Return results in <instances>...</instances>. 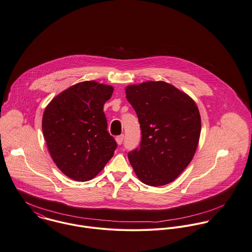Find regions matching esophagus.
I'll return each mask as SVG.
<instances>
[{
  "mask_svg": "<svg viewBox=\"0 0 252 252\" xmlns=\"http://www.w3.org/2000/svg\"><path fill=\"white\" fill-rule=\"evenodd\" d=\"M124 138H125L124 134H121V135L117 136V137H116V142H117V144H118V145H121V144L123 143V141H124Z\"/></svg>",
  "mask_w": 252,
  "mask_h": 252,
  "instance_id": "1",
  "label": "esophagus"
}]
</instances>
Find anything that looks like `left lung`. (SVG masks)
<instances>
[{
  "label": "left lung",
  "mask_w": 252,
  "mask_h": 252,
  "mask_svg": "<svg viewBox=\"0 0 252 252\" xmlns=\"http://www.w3.org/2000/svg\"><path fill=\"white\" fill-rule=\"evenodd\" d=\"M126 96L138 116L139 149L128 160L145 185L170 184L188 167L198 147L201 117L195 101L164 81H147L126 88Z\"/></svg>",
  "instance_id": "left-lung-1"
}]
</instances>
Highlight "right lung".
<instances>
[{
  "label": "right lung",
  "mask_w": 252,
  "mask_h": 252,
  "mask_svg": "<svg viewBox=\"0 0 252 252\" xmlns=\"http://www.w3.org/2000/svg\"><path fill=\"white\" fill-rule=\"evenodd\" d=\"M113 91L110 85L84 81L60 93L45 107L42 132L48 151L57 167L74 181L94 178L117 148L103 112Z\"/></svg>",
  "instance_id": "right-lung-1"
}]
</instances>
